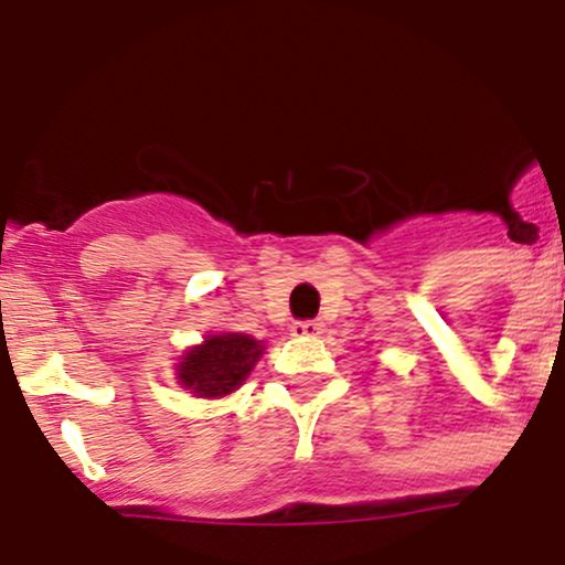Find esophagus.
Masks as SVG:
<instances>
[{
    "instance_id": "1",
    "label": "esophagus",
    "mask_w": 565,
    "mask_h": 565,
    "mask_svg": "<svg viewBox=\"0 0 565 565\" xmlns=\"http://www.w3.org/2000/svg\"><path fill=\"white\" fill-rule=\"evenodd\" d=\"M289 331H292L295 339H311V337H320V333L326 331V326H322L320 320H298L292 322Z\"/></svg>"
}]
</instances>
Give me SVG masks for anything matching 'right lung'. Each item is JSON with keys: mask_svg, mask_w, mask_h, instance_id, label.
I'll use <instances>...</instances> for the list:
<instances>
[{"mask_svg": "<svg viewBox=\"0 0 565 565\" xmlns=\"http://www.w3.org/2000/svg\"><path fill=\"white\" fill-rule=\"evenodd\" d=\"M265 344L248 333H215L190 348L177 364V377L195 397H226L243 386Z\"/></svg>", "mask_w": 565, "mask_h": 565, "instance_id": "obj_1", "label": "right lung"}]
</instances>
